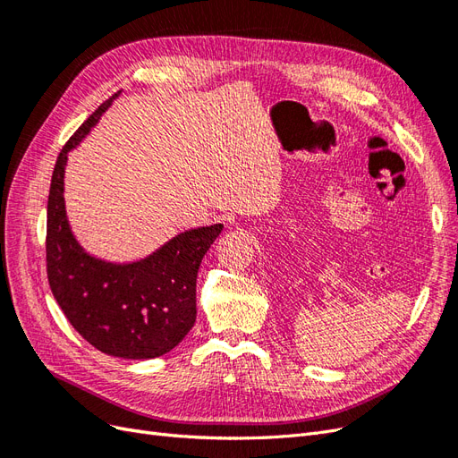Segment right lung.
<instances>
[{
  "label": "right lung",
  "instance_id": "right-lung-1",
  "mask_svg": "<svg viewBox=\"0 0 458 458\" xmlns=\"http://www.w3.org/2000/svg\"><path fill=\"white\" fill-rule=\"evenodd\" d=\"M118 93L81 123L55 164L47 200V279L63 313L93 348L122 359H152L174 350L195 325L197 273L224 225L179 233L131 263H110L84 252L66 219L64 165L68 152Z\"/></svg>",
  "mask_w": 458,
  "mask_h": 458
}]
</instances>
